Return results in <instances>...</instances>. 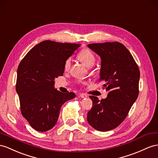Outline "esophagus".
Segmentation results:
<instances>
[{
	"label": "esophagus",
	"mask_w": 158,
	"mask_h": 158,
	"mask_svg": "<svg viewBox=\"0 0 158 158\" xmlns=\"http://www.w3.org/2000/svg\"><path fill=\"white\" fill-rule=\"evenodd\" d=\"M79 96H80L81 98H87V97H88V95H87V94H80Z\"/></svg>",
	"instance_id": "obj_1"
}]
</instances>
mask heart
Returning <instances> with one entry per match:
<instances>
[{"mask_svg":"<svg viewBox=\"0 0 158 158\" xmlns=\"http://www.w3.org/2000/svg\"><path fill=\"white\" fill-rule=\"evenodd\" d=\"M78 59L81 61L87 67H92L95 63L96 58L94 54L87 48H85L81 51L78 54ZM71 64V58H68L64 64V68L65 70L69 69Z\"/></svg>","mask_w":158,"mask_h":158,"instance_id":"heart-1","label":"heart"}]
</instances>
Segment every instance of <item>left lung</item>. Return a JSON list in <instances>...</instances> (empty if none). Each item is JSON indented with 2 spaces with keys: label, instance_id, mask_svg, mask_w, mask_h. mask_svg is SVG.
<instances>
[{
  "label": "left lung",
  "instance_id": "1",
  "mask_svg": "<svg viewBox=\"0 0 158 158\" xmlns=\"http://www.w3.org/2000/svg\"><path fill=\"white\" fill-rule=\"evenodd\" d=\"M87 47L101 58L99 80L108 94L101 101L89 96L93 106L87 121L100 131L114 129L126 118L139 94L140 72L130 52L118 42L93 43Z\"/></svg>",
  "mask_w": 158,
  "mask_h": 158
}]
</instances>
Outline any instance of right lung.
I'll return each mask as SVG.
<instances>
[{"label": "right lung", "mask_w": 158, "mask_h": 158, "mask_svg": "<svg viewBox=\"0 0 158 158\" xmlns=\"http://www.w3.org/2000/svg\"><path fill=\"white\" fill-rule=\"evenodd\" d=\"M81 44L44 40L28 52L17 69L16 91L23 116L37 131H47L58 120L60 107L75 98L74 93L55 88L64 64Z\"/></svg>", "instance_id": "right-lung-1"}]
</instances>
